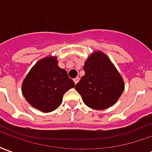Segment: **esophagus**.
<instances>
[{"label": "esophagus", "instance_id": "obj_1", "mask_svg": "<svg viewBox=\"0 0 152 152\" xmlns=\"http://www.w3.org/2000/svg\"><path fill=\"white\" fill-rule=\"evenodd\" d=\"M74 80V82H75V84H77V83L79 82V80H80V77H76L75 79L73 80Z\"/></svg>", "mask_w": 152, "mask_h": 152}]
</instances>
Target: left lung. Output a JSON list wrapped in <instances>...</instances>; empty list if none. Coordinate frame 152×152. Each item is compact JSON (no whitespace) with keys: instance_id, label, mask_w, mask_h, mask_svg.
Masks as SVG:
<instances>
[{"instance_id":"1","label":"left lung","mask_w":152,"mask_h":152,"mask_svg":"<svg viewBox=\"0 0 152 152\" xmlns=\"http://www.w3.org/2000/svg\"><path fill=\"white\" fill-rule=\"evenodd\" d=\"M85 76L75 86L86 105L96 110L110 107L124 91L121 76L102 52L90 55L84 65Z\"/></svg>"}]
</instances>
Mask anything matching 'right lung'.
<instances>
[{
	"label": "right lung",
	"mask_w": 152,
	"mask_h": 152,
	"mask_svg": "<svg viewBox=\"0 0 152 152\" xmlns=\"http://www.w3.org/2000/svg\"><path fill=\"white\" fill-rule=\"evenodd\" d=\"M75 87L67 72L58 66L55 57L45 58L29 72L22 85L23 94L33 107L43 112L58 108L65 93Z\"/></svg>",
	"instance_id": "right-lung-1"
}]
</instances>
